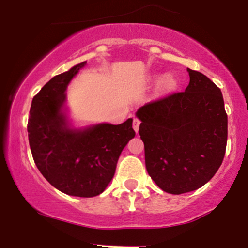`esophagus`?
<instances>
[{
  "label": "esophagus",
  "instance_id": "34e87169",
  "mask_svg": "<svg viewBox=\"0 0 248 248\" xmlns=\"http://www.w3.org/2000/svg\"><path fill=\"white\" fill-rule=\"evenodd\" d=\"M140 124H141V121L139 120V119H134V120H133V128H134V130H135L136 133L139 132V128H140Z\"/></svg>",
  "mask_w": 248,
  "mask_h": 248
}]
</instances>
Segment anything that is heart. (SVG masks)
<instances>
[{"instance_id": "heart-1", "label": "heart", "mask_w": 248, "mask_h": 248, "mask_svg": "<svg viewBox=\"0 0 248 248\" xmlns=\"http://www.w3.org/2000/svg\"><path fill=\"white\" fill-rule=\"evenodd\" d=\"M176 85H177V81L172 76H164L160 81V90L162 92H169L176 87Z\"/></svg>"}]
</instances>
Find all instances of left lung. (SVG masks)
Returning a JSON list of instances; mask_svg holds the SVG:
<instances>
[{"label":"left lung","instance_id":"1","mask_svg":"<svg viewBox=\"0 0 248 248\" xmlns=\"http://www.w3.org/2000/svg\"><path fill=\"white\" fill-rule=\"evenodd\" d=\"M190 82L140 107L147 171L163 191L181 195L211 179L224 160L227 114L221 91L203 73L187 69Z\"/></svg>","mask_w":248,"mask_h":248}]
</instances>
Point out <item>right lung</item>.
Here are the masks:
<instances>
[{"label": "right lung", "mask_w": 248, "mask_h": 248, "mask_svg": "<svg viewBox=\"0 0 248 248\" xmlns=\"http://www.w3.org/2000/svg\"><path fill=\"white\" fill-rule=\"evenodd\" d=\"M85 65L82 62L53 77L33 96L28 135L33 161L51 186L70 196L94 197L112 181L119 156L135 132L133 119L121 124L70 127L65 91Z\"/></svg>", "instance_id": "1"}]
</instances>
